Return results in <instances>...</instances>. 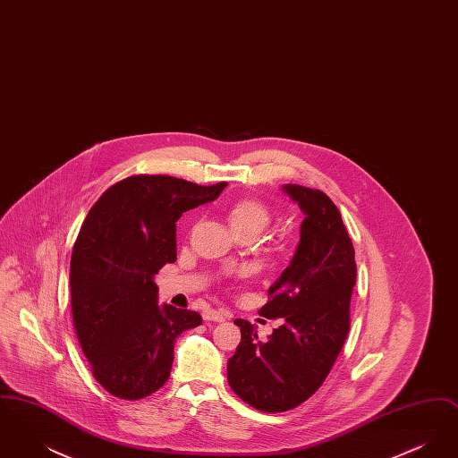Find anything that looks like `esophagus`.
I'll return each mask as SVG.
<instances>
[{
    "instance_id": "obj_1",
    "label": "esophagus",
    "mask_w": 458,
    "mask_h": 458,
    "mask_svg": "<svg viewBox=\"0 0 458 458\" xmlns=\"http://www.w3.org/2000/svg\"><path fill=\"white\" fill-rule=\"evenodd\" d=\"M202 318H204V321H215V323H223V321H226L230 316H228V312H225V310L208 309V310H204V312H202Z\"/></svg>"
}]
</instances>
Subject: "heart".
I'll list each match as a JSON object with an SVG mask.
<instances>
[{
    "mask_svg": "<svg viewBox=\"0 0 458 458\" xmlns=\"http://www.w3.org/2000/svg\"><path fill=\"white\" fill-rule=\"evenodd\" d=\"M228 219L233 230L245 226H256L262 230L269 223V211L258 200H240L230 209Z\"/></svg>",
    "mask_w": 458,
    "mask_h": 458,
    "instance_id": "1",
    "label": "heart"
}]
</instances>
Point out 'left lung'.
<instances>
[{"mask_svg": "<svg viewBox=\"0 0 458 458\" xmlns=\"http://www.w3.org/2000/svg\"><path fill=\"white\" fill-rule=\"evenodd\" d=\"M282 192L304 221L295 254L259 312L284 325L259 342L256 327L237 319L242 340L228 360L232 390L261 412L290 411L323 385L349 335L357 276L355 250L333 200L295 183Z\"/></svg>", "mask_w": 458, "mask_h": 458, "instance_id": "8db88e82", "label": "left lung"}]
</instances>
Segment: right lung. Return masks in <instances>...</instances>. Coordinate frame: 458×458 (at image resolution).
<instances>
[{
    "label": "right lung",
    "mask_w": 458,
    "mask_h": 458,
    "mask_svg": "<svg viewBox=\"0 0 458 458\" xmlns=\"http://www.w3.org/2000/svg\"><path fill=\"white\" fill-rule=\"evenodd\" d=\"M226 182L200 187L165 174L125 178L98 199L70 261L79 344L106 392L139 400L170 377L174 340L199 312L157 304L154 275L176 261V221L218 199Z\"/></svg>",
    "instance_id": "add662e5"
}]
</instances>
